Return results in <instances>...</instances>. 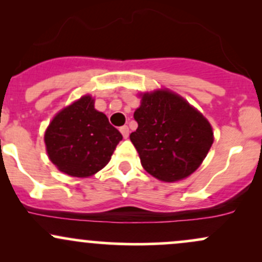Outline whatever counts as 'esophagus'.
<instances>
[{
  "instance_id": "34e87169",
  "label": "esophagus",
  "mask_w": 262,
  "mask_h": 262,
  "mask_svg": "<svg viewBox=\"0 0 262 262\" xmlns=\"http://www.w3.org/2000/svg\"><path fill=\"white\" fill-rule=\"evenodd\" d=\"M119 130H120V133L123 134V137L125 138V139H126V138L129 137V128H128V125H123V126H120Z\"/></svg>"
}]
</instances>
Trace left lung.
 I'll list each match as a JSON object with an SVG mask.
<instances>
[{
  "mask_svg": "<svg viewBox=\"0 0 262 262\" xmlns=\"http://www.w3.org/2000/svg\"><path fill=\"white\" fill-rule=\"evenodd\" d=\"M134 119L138 128L130 134V140L140 163L162 182H178L194 173L214 142L206 118L182 97L165 89L143 94Z\"/></svg>",
  "mask_w": 262,
  "mask_h": 262,
  "instance_id": "8db88e82",
  "label": "left lung"
}]
</instances>
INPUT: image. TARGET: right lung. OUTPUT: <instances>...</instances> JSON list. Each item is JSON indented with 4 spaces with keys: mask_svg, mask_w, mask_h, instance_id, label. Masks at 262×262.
<instances>
[{
    "mask_svg": "<svg viewBox=\"0 0 262 262\" xmlns=\"http://www.w3.org/2000/svg\"><path fill=\"white\" fill-rule=\"evenodd\" d=\"M123 139L102 112L94 109V99L84 96L62 109L45 133L51 162L64 174L87 178L107 165Z\"/></svg>",
    "mask_w": 262,
    "mask_h": 262,
    "instance_id": "right-lung-1",
    "label": "right lung"
}]
</instances>
